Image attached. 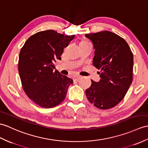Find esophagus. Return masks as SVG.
Wrapping results in <instances>:
<instances>
[{
  "mask_svg": "<svg viewBox=\"0 0 148 148\" xmlns=\"http://www.w3.org/2000/svg\"><path fill=\"white\" fill-rule=\"evenodd\" d=\"M81 77V75H76V76H75L74 78H73V80L74 81H78L79 79Z\"/></svg>",
  "mask_w": 148,
  "mask_h": 148,
  "instance_id": "obj_1",
  "label": "esophagus"
}]
</instances>
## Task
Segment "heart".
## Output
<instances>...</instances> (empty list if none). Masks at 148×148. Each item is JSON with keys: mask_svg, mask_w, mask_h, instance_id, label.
I'll use <instances>...</instances> for the list:
<instances>
[{"mask_svg": "<svg viewBox=\"0 0 148 148\" xmlns=\"http://www.w3.org/2000/svg\"><path fill=\"white\" fill-rule=\"evenodd\" d=\"M86 42V41H82V42Z\"/></svg>", "mask_w": 148, "mask_h": 148, "instance_id": "1", "label": "heart"}]
</instances>
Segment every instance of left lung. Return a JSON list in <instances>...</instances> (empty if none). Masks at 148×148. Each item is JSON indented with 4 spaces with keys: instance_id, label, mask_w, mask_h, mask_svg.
Returning <instances> with one entry per match:
<instances>
[{
    "instance_id": "1",
    "label": "left lung",
    "mask_w": 148,
    "mask_h": 148,
    "mask_svg": "<svg viewBox=\"0 0 148 148\" xmlns=\"http://www.w3.org/2000/svg\"><path fill=\"white\" fill-rule=\"evenodd\" d=\"M95 49L93 66L101 79L91 80L87 98L98 108L110 109L124 98L132 81L133 54L129 45L115 33L103 31L85 35Z\"/></svg>"
}]
</instances>
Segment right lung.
<instances>
[{
    "mask_svg": "<svg viewBox=\"0 0 148 148\" xmlns=\"http://www.w3.org/2000/svg\"><path fill=\"white\" fill-rule=\"evenodd\" d=\"M75 35L66 36L54 30L38 32L21 49L18 71L22 86L29 99L41 107L50 108L62 102L73 80L53 71L65 47Z\"/></svg>",
    "mask_w": 148,
    "mask_h": 148,
    "instance_id": "add662e5",
    "label": "right lung"
}]
</instances>
